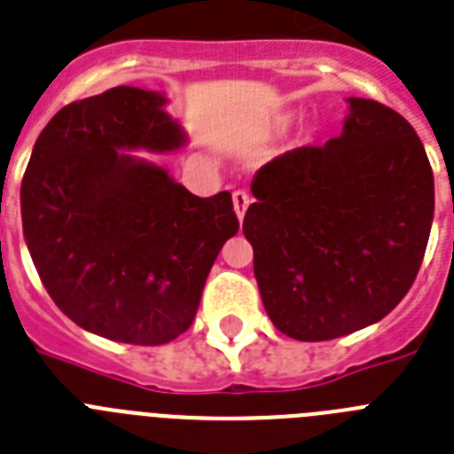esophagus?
Listing matches in <instances>:
<instances>
[{
    "mask_svg": "<svg viewBox=\"0 0 454 454\" xmlns=\"http://www.w3.org/2000/svg\"><path fill=\"white\" fill-rule=\"evenodd\" d=\"M231 200H234V211H236V218L243 220L246 218V211L247 207H250V195H247L246 190H236L234 195H231Z\"/></svg>",
    "mask_w": 454,
    "mask_h": 454,
    "instance_id": "esophagus-1",
    "label": "esophagus"
}]
</instances>
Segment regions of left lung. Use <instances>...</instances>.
<instances>
[{"instance_id": "8db88e82", "label": "left lung", "mask_w": 454, "mask_h": 454, "mask_svg": "<svg viewBox=\"0 0 454 454\" xmlns=\"http://www.w3.org/2000/svg\"><path fill=\"white\" fill-rule=\"evenodd\" d=\"M340 137L301 146L253 176L243 234L266 315L301 342L372 326L416 280L434 220L420 137L390 107L347 98Z\"/></svg>"}]
</instances>
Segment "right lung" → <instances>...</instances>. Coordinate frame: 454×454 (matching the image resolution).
I'll list each match as a JSON object with an SVG mask.
<instances>
[{"instance_id": "right-lung-1", "label": "right lung", "mask_w": 454, "mask_h": 454, "mask_svg": "<svg viewBox=\"0 0 454 454\" xmlns=\"http://www.w3.org/2000/svg\"><path fill=\"white\" fill-rule=\"evenodd\" d=\"M160 91L114 87L61 107L20 188L27 250L57 308L114 342H172L192 324L224 241L230 192L197 197L153 160L188 135Z\"/></svg>"}]
</instances>
